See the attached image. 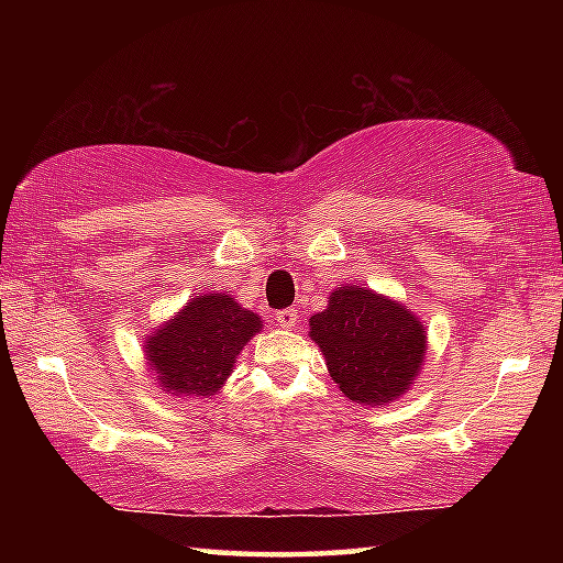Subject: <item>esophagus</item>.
Masks as SVG:
<instances>
[{
	"instance_id": "obj_1",
	"label": "esophagus",
	"mask_w": 563,
	"mask_h": 563,
	"mask_svg": "<svg viewBox=\"0 0 563 563\" xmlns=\"http://www.w3.org/2000/svg\"><path fill=\"white\" fill-rule=\"evenodd\" d=\"M295 325H298V310L288 308V310H280V312H278V328L292 330Z\"/></svg>"
}]
</instances>
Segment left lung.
<instances>
[{
	"instance_id": "left-lung-1",
	"label": "left lung",
	"mask_w": 563,
	"mask_h": 563,
	"mask_svg": "<svg viewBox=\"0 0 563 563\" xmlns=\"http://www.w3.org/2000/svg\"><path fill=\"white\" fill-rule=\"evenodd\" d=\"M308 325L330 377L352 402H395L422 373L427 328L389 295L347 283L330 292L328 308Z\"/></svg>"
}]
</instances>
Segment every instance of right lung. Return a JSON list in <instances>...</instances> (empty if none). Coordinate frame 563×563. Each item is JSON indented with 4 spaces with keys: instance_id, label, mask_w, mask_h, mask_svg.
Segmentation results:
<instances>
[{
    "instance_id": "1",
    "label": "right lung",
    "mask_w": 563,
    "mask_h": 563,
    "mask_svg": "<svg viewBox=\"0 0 563 563\" xmlns=\"http://www.w3.org/2000/svg\"><path fill=\"white\" fill-rule=\"evenodd\" d=\"M263 330L258 312L228 292L194 295L144 340L148 373L164 395L211 399L235 369L238 355Z\"/></svg>"
}]
</instances>
